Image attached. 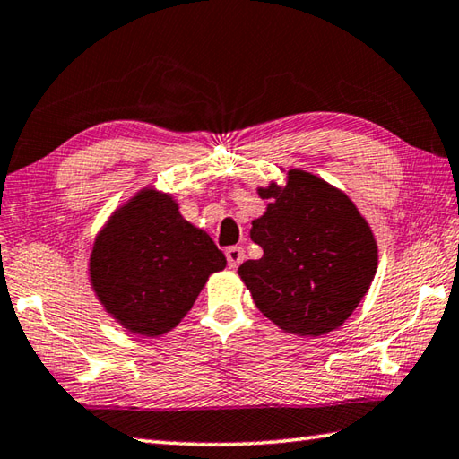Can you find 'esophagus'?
Segmentation results:
<instances>
[{"mask_svg":"<svg viewBox=\"0 0 459 459\" xmlns=\"http://www.w3.org/2000/svg\"><path fill=\"white\" fill-rule=\"evenodd\" d=\"M226 259H228V265L231 269H236L241 264V261L246 259V251H243V247H238V246L228 247L226 249Z\"/></svg>","mask_w":459,"mask_h":459,"instance_id":"1","label":"esophagus"}]
</instances>
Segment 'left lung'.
Listing matches in <instances>:
<instances>
[{
  "label": "left lung",
  "mask_w": 459,
  "mask_h": 459,
  "mask_svg": "<svg viewBox=\"0 0 459 459\" xmlns=\"http://www.w3.org/2000/svg\"><path fill=\"white\" fill-rule=\"evenodd\" d=\"M257 194L269 204L249 236L264 255L238 269L254 303L289 334L315 339L339 329L377 275L368 221L342 190L299 168L285 186L271 182Z\"/></svg>",
  "instance_id": "obj_1"
}]
</instances>
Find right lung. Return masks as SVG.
Returning <instances> with one entry per match:
<instances>
[{
    "label": "right lung",
    "mask_w": 459,
    "mask_h": 459,
    "mask_svg": "<svg viewBox=\"0 0 459 459\" xmlns=\"http://www.w3.org/2000/svg\"><path fill=\"white\" fill-rule=\"evenodd\" d=\"M226 255L182 218L172 194L138 190L110 213L89 257V281L123 329L160 336L180 323Z\"/></svg>",
    "instance_id": "right-lung-1"
}]
</instances>
